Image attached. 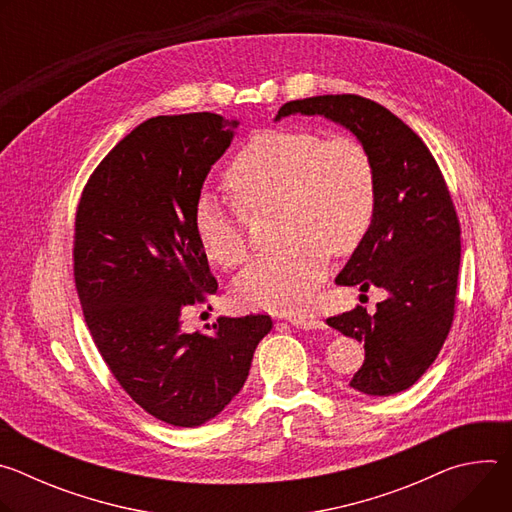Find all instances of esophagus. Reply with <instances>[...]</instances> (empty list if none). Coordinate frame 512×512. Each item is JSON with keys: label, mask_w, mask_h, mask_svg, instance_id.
I'll use <instances>...</instances> for the list:
<instances>
[{"label": "esophagus", "mask_w": 512, "mask_h": 512, "mask_svg": "<svg viewBox=\"0 0 512 512\" xmlns=\"http://www.w3.org/2000/svg\"><path fill=\"white\" fill-rule=\"evenodd\" d=\"M289 322H291V326L304 328V330H320V328H324V324L320 320L312 318V316H294V318H289Z\"/></svg>", "instance_id": "obj_1"}]
</instances>
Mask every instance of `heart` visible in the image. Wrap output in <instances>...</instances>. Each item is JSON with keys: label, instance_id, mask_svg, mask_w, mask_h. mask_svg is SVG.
Returning a JSON list of instances; mask_svg holds the SVG:
<instances>
[{"label": "heart", "instance_id": "b5f03b06", "mask_svg": "<svg viewBox=\"0 0 512 512\" xmlns=\"http://www.w3.org/2000/svg\"><path fill=\"white\" fill-rule=\"evenodd\" d=\"M227 186L245 210L281 206L283 251L255 259L235 281L247 310L300 312L320 287L328 249L350 253L367 233L377 198L371 154L348 135L324 139L310 129H265L249 137L227 170ZM194 231L208 261L235 267L247 257L239 218L202 200Z\"/></svg>", "mask_w": 512, "mask_h": 512}]
</instances>
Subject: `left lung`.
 <instances>
[{"label": "left lung", "mask_w": 512, "mask_h": 512, "mask_svg": "<svg viewBox=\"0 0 512 512\" xmlns=\"http://www.w3.org/2000/svg\"><path fill=\"white\" fill-rule=\"evenodd\" d=\"M322 115L348 129L371 154L377 198L371 225L338 285L387 291L367 308L328 318V326L364 342L350 387L373 397L409 389L440 354L454 320L460 269L458 216L433 156L399 117L358 95H320L285 103L275 121Z\"/></svg>", "instance_id": "8db88e82"}]
</instances>
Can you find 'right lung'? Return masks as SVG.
I'll return each instance as SVG.
<instances>
[{
    "mask_svg": "<svg viewBox=\"0 0 512 512\" xmlns=\"http://www.w3.org/2000/svg\"><path fill=\"white\" fill-rule=\"evenodd\" d=\"M237 127L216 113L143 121L93 172L77 210L75 281L93 340L127 395L176 427L233 401L273 326L251 314L182 330L184 306L218 289L194 214Z\"/></svg>",
    "mask_w": 512,
    "mask_h": 512,
    "instance_id": "right-lung-1",
    "label": "right lung"
}]
</instances>
